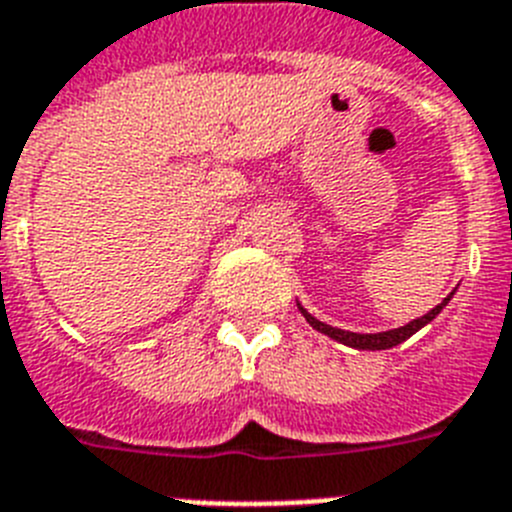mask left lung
<instances>
[{
  "mask_svg": "<svg viewBox=\"0 0 512 512\" xmlns=\"http://www.w3.org/2000/svg\"><path fill=\"white\" fill-rule=\"evenodd\" d=\"M453 293H456V288H453V291L448 293L446 299L435 306V309H430L428 314H422V317L412 319V322H407L404 327H397V330H386V332L340 330V327H332V324H327V322H319V319L314 317V314H309V311H306L304 306L299 304V301H296V306H299V311L304 314V319L311 324V327H314V330L322 332V335H327V337H332V340L342 342V345H348V348H355V350H389V348H394V345H399V342L410 340V337L415 335V332H420L425 324L433 322V319L438 317L443 309H446L448 301L453 299Z\"/></svg>",
  "mask_w": 512,
  "mask_h": 512,
  "instance_id": "8db88e82",
  "label": "left lung"
}]
</instances>
